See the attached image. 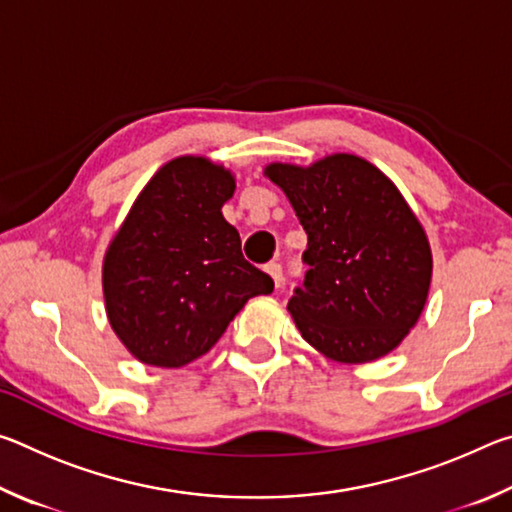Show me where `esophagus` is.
Segmentation results:
<instances>
[{"label":"esophagus","mask_w":512,"mask_h":512,"mask_svg":"<svg viewBox=\"0 0 512 512\" xmlns=\"http://www.w3.org/2000/svg\"><path fill=\"white\" fill-rule=\"evenodd\" d=\"M266 273L273 277L275 287H280L282 280H284V275H282V264H280V262H268V264H266Z\"/></svg>","instance_id":"34e87169"}]
</instances>
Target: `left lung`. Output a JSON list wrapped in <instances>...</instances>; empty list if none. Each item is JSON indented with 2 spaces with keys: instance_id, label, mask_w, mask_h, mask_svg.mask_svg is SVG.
Returning a JSON list of instances; mask_svg holds the SVG:
<instances>
[{
  "instance_id": "8db88e82",
  "label": "left lung",
  "mask_w": 512,
  "mask_h": 512,
  "mask_svg": "<svg viewBox=\"0 0 512 512\" xmlns=\"http://www.w3.org/2000/svg\"><path fill=\"white\" fill-rule=\"evenodd\" d=\"M307 232V273L289 311L302 339L327 357L366 363L391 352L418 323L431 250L397 187L370 162L339 153L311 164H271Z\"/></svg>"
}]
</instances>
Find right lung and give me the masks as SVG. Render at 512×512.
<instances>
[{
	"label": "right lung",
	"mask_w": 512,
	"mask_h": 512,
	"mask_svg": "<svg viewBox=\"0 0 512 512\" xmlns=\"http://www.w3.org/2000/svg\"><path fill=\"white\" fill-rule=\"evenodd\" d=\"M235 178L205 158L164 164L103 262L110 325L137 359L178 368L205 354L273 277L246 262L221 207Z\"/></svg>",
	"instance_id": "add662e5"
}]
</instances>
